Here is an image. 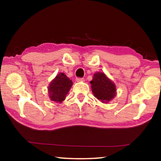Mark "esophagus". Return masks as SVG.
<instances>
[{
  "label": "esophagus",
  "instance_id": "esophagus-1",
  "mask_svg": "<svg viewBox=\"0 0 161 161\" xmlns=\"http://www.w3.org/2000/svg\"><path fill=\"white\" fill-rule=\"evenodd\" d=\"M76 81H77V82H80V81H84V79L83 78H76Z\"/></svg>",
  "mask_w": 161,
  "mask_h": 161
}]
</instances>
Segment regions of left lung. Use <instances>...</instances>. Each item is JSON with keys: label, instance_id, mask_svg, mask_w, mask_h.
Masks as SVG:
<instances>
[{"label": "left lung", "instance_id": "1", "mask_svg": "<svg viewBox=\"0 0 161 161\" xmlns=\"http://www.w3.org/2000/svg\"><path fill=\"white\" fill-rule=\"evenodd\" d=\"M90 84L94 96L102 103H107L116 96L115 84L103 72L94 74Z\"/></svg>", "mask_w": 161, "mask_h": 161}]
</instances>
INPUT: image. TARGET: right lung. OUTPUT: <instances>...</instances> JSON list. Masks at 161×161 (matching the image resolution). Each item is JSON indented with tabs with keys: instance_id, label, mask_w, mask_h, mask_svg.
<instances>
[{
	"instance_id": "add662e5",
	"label": "right lung",
	"mask_w": 161,
	"mask_h": 161,
	"mask_svg": "<svg viewBox=\"0 0 161 161\" xmlns=\"http://www.w3.org/2000/svg\"><path fill=\"white\" fill-rule=\"evenodd\" d=\"M73 82L63 72L54 77L48 86V94L50 99L58 103H62L69 93Z\"/></svg>"
}]
</instances>
